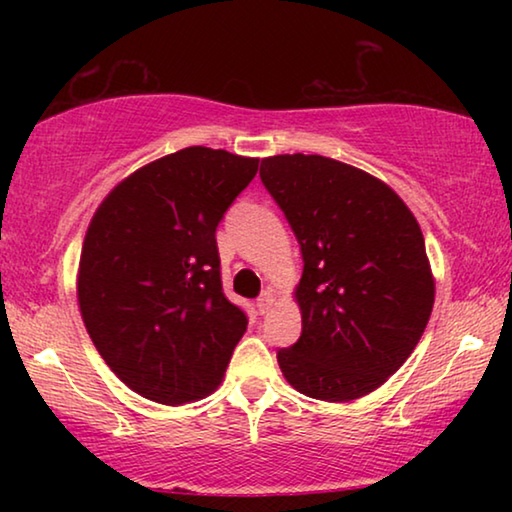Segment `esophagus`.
<instances>
[{
	"label": "esophagus",
	"instance_id": "34e87169",
	"mask_svg": "<svg viewBox=\"0 0 512 512\" xmlns=\"http://www.w3.org/2000/svg\"><path fill=\"white\" fill-rule=\"evenodd\" d=\"M275 305V293L271 291V289H266L262 296L257 298V309H259V314H268V311H271V307Z\"/></svg>",
	"mask_w": 512,
	"mask_h": 512
}]
</instances>
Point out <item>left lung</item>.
I'll use <instances>...</instances> for the list:
<instances>
[{"mask_svg": "<svg viewBox=\"0 0 512 512\" xmlns=\"http://www.w3.org/2000/svg\"><path fill=\"white\" fill-rule=\"evenodd\" d=\"M302 253V334L277 350L289 384L350 402L400 370L429 323L436 284L409 207L379 178L323 155H273L259 169Z\"/></svg>", "mask_w": 512, "mask_h": 512, "instance_id": "1", "label": "left lung"}]
</instances>
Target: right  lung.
<instances>
[{
	"label": "right lung",
	"instance_id": "obj_1",
	"mask_svg": "<svg viewBox=\"0 0 512 512\" xmlns=\"http://www.w3.org/2000/svg\"><path fill=\"white\" fill-rule=\"evenodd\" d=\"M259 167L189 146L121 180L85 232L79 307L110 370L146 400H203L246 332L225 298L216 225Z\"/></svg>",
	"mask_w": 512,
	"mask_h": 512
}]
</instances>
